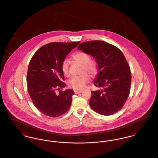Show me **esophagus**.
Segmentation results:
<instances>
[{"mask_svg":"<svg viewBox=\"0 0 158 158\" xmlns=\"http://www.w3.org/2000/svg\"><path fill=\"white\" fill-rule=\"evenodd\" d=\"M82 92V90H74V92H75V94H80V93H81Z\"/></svg>","mask_w":158,"mask_h":158,"instance_id":"esophagus-1","label":"esophagus"}]
</instances>
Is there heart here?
Instances as JSON below:
<instances>
[{
  "label": "heart",
  "mask_w": 158,
  "mask_h": 158,
  "mask_svg": "<svg viewBox=\"0 0 158 158\" xmlns=\"http://www.w3.org/2000/svg\"><path fill=\"white\" fill-rule=\"evenodd\" d=\"M73 59L83 64L82 72H86L91 75H95L98 72V66L94 60H90L88 54L85 52H77L72 56ZM61 70L66 76H69V64L67 60H64L61 64ZM90 80V76L87 73H84L80 76L72 77L68 82L69 86L75 89L81 90L84 88L86 83Z\"/></svg>",
  "instance_id": "b5f03b06"
}]
</instances>
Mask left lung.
<instances>
[{
  "instance_id": "obj_1",
  "label": "left lung",
  "mask_w": 158,
  "mask_h": 158,
  "mask_svg": "<svg viewBox=\"0 0 158 158\" xmlns=\"http://www.w3.org/2000/svg\"><path fill=\"white\" fill-rule=\"evenodd\" d=\"M77 49L91 55L98 65L99 72L94 84L101 89L91 91V108L103 115L117 113L127 99L131 81L124 54L115 46L98 40L82 43Z\"/></svg>"
}]
</instances>
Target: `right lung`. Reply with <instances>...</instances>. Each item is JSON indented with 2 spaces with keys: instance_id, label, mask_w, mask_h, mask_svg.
<instances>
[{
  "instance_id": "right-lung-1",
  "label": "right lung",
  "mask_w": 158,
  "mask_h": 158,
  "mask_svg": "<svg viewBox=\"0 0 158 158\" xmlns=\"http://www.w3.org/2000/svg\"><path fill=\"white\" fill-rule=\"evenodd\" d=\"M79 44V41L48 43L38 49L31 59L27 76L28 93L35 106L47 116L58 117L70 106L74 91L60 90L66 85L61 81L64 80L61 64Z\"/></svg>"
}]
</instances>
